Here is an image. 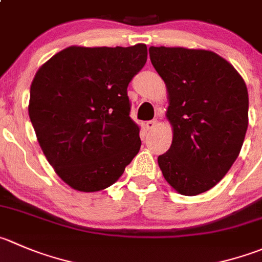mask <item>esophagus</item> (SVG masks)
I'll return each instance as SVG.
<instances>
[{"label": "esophagus", "instance_id": "34e87169", "mask_svg": "<svg viewBox=\"0 0 262 262\" xmlns=\"http://www.w3.org/2000/svg\"><path fill=\"white\" fill-rule=\"evenodd\" d=\"M146 126L148 130H152V129H155L157 126V120H149L146 123Z\"/></svg>", "mask_w": 262, "mask_h": 262}]
</instances>
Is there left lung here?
<instances>
[{
    "label": "left lung",
    "mask_w": 262,
    "mask_h": 262,
    "mask_svg": "<svg viewBox=\"0 0 262 262\" xmlns=\"http://www.w3.org/2000/svg\"><path fill=\"white\" fill-rule=\"evenodd\" d=\"M169 92L174 129L157 161L166 182L184 195L216 185L237 160L248 126V92L237 70L211 51L149 47Z\"/></svg>",
    "instance_id": "obj_1"
}]
</instances>
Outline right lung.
<instances>
[{"mask_svg": "<svg viewBox=\"0 0 262 262\" xmlns=\"http://www.w3.org/2000/svg\"><path fill=\"white\" fill-rule=\"evenodd\" d=\"M147 61L146 45L68 47L30 85L29 118L58 177L82 192L116 182L141 148L128 85Z\"/></svg>", "mask_w": 262, "mask_h": 262, "instance_id": "add662e5", "label": "right lung"}]
</instances>
